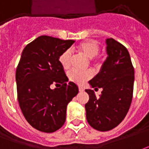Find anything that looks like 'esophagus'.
Returning a JSON list of instances; mask_svg holds the SVG:
<instances>
[{"mask_svg":"<svg viewBox=\"0 0 149 149\" xmlns=\"http://www.w3.org/2000/svg\"><path fill=\"white\" fill-rule=\"evenodd\" d=\"M78 88H79V91H84V88H82V87H79Z\"/></svg>","mask_w":149,"mask_h":149,"instance_id":"esophagus-1","label":"esophagus"}]
</instances>
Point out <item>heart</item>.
<instances>
[{"label": "heart", "mask_w": 149, "mask_h": 149, "mask_svg": "<svg viewBox=\"0 0 149 149\" xmlns=\"http://www.w3.org/2000/svg\"><path fill=\"white\" fill-rule=\"evenodd\" d=\"M77 51L80 54L84 56L85 58L91 59V62L97 63L98 61V54L100 53V47L99 42L93 39H88L83 41L77 47ZM72 53L69 49L64 51L59 58L61 65L64 69H69L71 66ZM91 72L90 71H77L72 69L69 72L68 77L71 81L77 84H83L91 77Z\"/></svg>", "instance_id": "1"}]
</instances>
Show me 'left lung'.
<instances>
[{
	"label": "left lung",
	"mask_w": 149,
	"mask_h": 149,
	"mask_svg": "<svg viewBox=\"0 0 149 149\" xmlns=\"http://www.w3.org/2000/svg\"><path fill=\"white\" fill-rule=\"evenodd\" d=\"M108 57L102 69L89 81L92 88H102L97 98L93 90L87 89L85 104L88 124L99 131L111 130L125 118L133 99L134 68L127 49L114 38L107 39Z\"/></svg>",
	"instance_id": "obj_1"
}]
</instances>
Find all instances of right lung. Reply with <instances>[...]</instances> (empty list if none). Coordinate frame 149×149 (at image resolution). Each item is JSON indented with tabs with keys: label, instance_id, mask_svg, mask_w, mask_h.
Segmentation results:
<instances>
[{
	"label": "right lung",
	"instance_id": "obj_1",
	"mask_svg": "<svg viewBox=\"0 0 149 149\" xmlns=\"http://www.w3.org/2000/svg\"><path fill=\"white\" fill-rule=\"evenodd\" d=\"M74 42L42 35L22 52L16 72L19 105L27 122L41 132L53 133L64 125L67 105L79 91L76 84H67L59 61ZM51 84L61 87L51 89Z\"/></svg>",
	"mask_w": 149,
	"mask_h": 149
}]
</instances>
